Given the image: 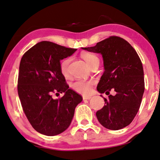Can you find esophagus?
Masks as SVG:
<instances>
[{"mask_svg":"<svg viewBox=\"0 0 160 160\" xmlns=\"http://www.w3.org/2000/svg\"><path fill=\"white\" fill-rule=\"evenodd\" d=\"M92 97H89V96H88V97H83V100H89L90 98H91Z\"/></svg>","mask_w":160,"mask_h":160,"instance_id":"34e87169","label":"esophagus"}]
</instances>
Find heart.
<instances>
[{"mask_svg": "<svg viewBox=\"0 0 160 160\" xmlns=\"http://www.w3.org/2000/svg\"><path fill=\"white\" fill-rule=\"evenodd\" d=\"M81 57L85 61L90 68L96 65H99L100 59L97 54L92 52H83L81 53ZM71 62V57H66L61 61L59 64V69L62 73L64 76L68 75L69 65ZM95 82L94 80H77L73 83H72L71 87L72 89L79 94L83 95H88L91 94L92 87L94 85Z\"/></svg>", "mask_w": 160, "mask_h": 160, "instance_id": "heart-1", "label": "heart"}]
</instances>
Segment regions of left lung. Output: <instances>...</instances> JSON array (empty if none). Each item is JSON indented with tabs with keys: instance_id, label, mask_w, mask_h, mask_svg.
<instances>
[{
	"instance_id": "left-lung-1",
	"label": "left lung",
	"mask_w": 160,
	"mask_h": 160,
	"mask_svg": "<svg viewBox=\"0 0 160 160\" xmlns=\"http://www.w3.org/2000/svg\"><path fill=\"white\" fill-rule=\"evenodd\" d=\"M82 49L102 54L105 71L98 91L107 95L111 90L116 93L103 98L105 105L96 113L98 122L111 130L128 126L137 114L145 90L143 65L137 52L118 36H110L94 47Z\"/></svg>"
}]
</instances>
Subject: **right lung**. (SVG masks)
Here are the masks:
<instances>
[{
  "mask_svg": "<svg viewBox=\"0 0 160 160\" xmlns=\"http://www.w3.org/2000/svg\"><path fill=\"white\" fill-rule=\"evenodd\" d=\"M76 49L42 41L22 57L17 91L25 115L33 128L42 134L55 136L68 128L75 107L82 101L66 82L59 69L60 60L71 56ZM64 92L58 100L53 94Z\"/></svg>",
  "mask_w": 160,
  "mask_h": 160,
  "instance_id": "right-lung-1",
  "label": "right lung"
}]
</instances>
